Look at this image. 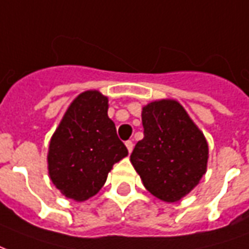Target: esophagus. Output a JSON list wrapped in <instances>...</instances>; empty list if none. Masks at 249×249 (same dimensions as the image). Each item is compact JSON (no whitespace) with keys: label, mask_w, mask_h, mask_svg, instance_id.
Listing matches in <instances>:
<instances>
[{"label":"esophagus","mask_w":249,"mask_h":249,"mask_svg":"<svg viewBox=\"0 0 249 249\" xmlns=\"http://www.w3.org/2000/svg\"><path fill=\"white\" fill-rule=\"evenodd\" d=\"M125 145H126V149H128V152H132L133 151V141H126V142H125Z\"/></svg>","instance_id":"esophagus-1"}]
</instances>
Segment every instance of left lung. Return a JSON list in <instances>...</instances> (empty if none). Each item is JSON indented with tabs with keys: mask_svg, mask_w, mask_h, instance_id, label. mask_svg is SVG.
<instances>
[{
	"mask_svg": "<svg viewBox=\"0 0 249 249\" xmlns=\"http://www.w3.org/2000/svg\"><path fill=\"white\" fill-rule=\"evenodd\" d=\"M141 120L144 139L136 144L130 162L153 196L167 203L178 201L207 171V140L175 100L149 103Z\"/></svg>",
	"mask_w": 249,
	"mask_h": 249,
	"instance_id": "1",
	"label": "left lung"
}]
</instances>
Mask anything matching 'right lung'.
Segmentation results:
<instances>
[{
    "instance_id": "right-lung-1",
    "label": "right lung",
    "mask_w": 249,
    "mask_h": 249,
    "mask_svg": "<svg viewBox=\"0 0 249 249\" xmlns=\"http://www.w3.org/2000/svg\"><path fill=\"white\" fill-rule=\"evenodd\" d=\"M125 156L128 149L108 117V97L87 90L73 100L52 136L49 176L64 196L85 201L103 188L110 169Z\"/></svg>"
}]
</instances>
